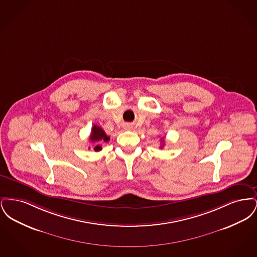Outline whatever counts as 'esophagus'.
Instances as JSON below:
<instances>
[{"label":"esophagus","instance_id":"1","mask_svg":"<svg viewBox=\"0 0 257 257\" xmlns=\"http://www.w3.org/2000/svg\"><path fill=\"white\" fill-rule=\"evenodd\" d=\"M123 128H124L125 130H130V129L132 128V125L129 124V123H125V124L123 125Z\"/></svg>","mask_w":257,"mask_h":257}]
</instances>
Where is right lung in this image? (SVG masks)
Segmentation results:
<instances>
[{"label": "right lung", "instance_id": "obj_1", "mask_svg": "<svg viewBox=\"0 0 257 257\" xmlns=\"http://www.w3.org/2000/svg\"><path fill=\"white\" fill-rule=\"evenodd\" d=\"M109 140H110V137H108L106 135L105 131L101 127L96 126V125H94L92 127L91 133H90V136H89V141L91 143H93V144L101 143V142H106L107 143ZM93 149H94V151H100L102 149V147L97 145Z\"/></svg>", "mask_w": 257, "mask_h": 257}]
</instances>
